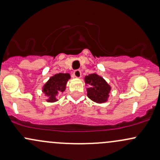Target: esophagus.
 I'll return each instance as SVG.
<instances>
[{"instance_id": "obj_1", "label": "esophagus", "mask_w": 160, "mask_h": 160, "mask_svg": "<svg viewBox=\"0 0 160 160\" xmlns=\"http://www.w3.org/2000/svg\"><path fill=\"white\" fill-rule=\"evenodd\" d=\"M74 77L76 78H80L81 76H82V72H81L80 70H75V72H74V74H73Z\"/></svg>"}]
</instances>
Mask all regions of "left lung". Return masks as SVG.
I'll return each instance as SVG.
<instances>
[{
	"label": "left lung",
	"mask_w": 160,
	"mask_h": 160,
	"mask_svg": "<svg viewBox=\"0 0 160 160\" xmlns=\"http://www.w3.org/2000/svg\"><path fill=\"white\" fill-rule=\"evenodd\" d=\"M87 85V96L98 104H102L108 101L111 87L102 77L97 73H92L85 77Z\"/></svg>",
	"instance_id": "8db88e82"
}]
</instances>
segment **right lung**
I'll return each instance as SVG.
<instances>
[{
    "mask_svg": "<svg viewBox=\"0 0 160 160\" xmlns=\"http://www.w3.org/2000/svg\"><path fill=\"white\" fill-rule=\"evenodd\" d=\"M70 78L71 76L68 73L56 74L49 78L42 88V92L47 98V102H55L58 101L57 96L65 92L66 84Z\"/></svg>",
    "mask_w": 160,
    "mask_h": 160,
    "instance_id": "obj_1",
    "label": "right lung"
}]
</instances>
